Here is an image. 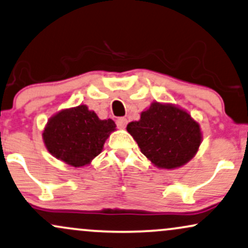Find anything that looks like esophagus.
Returning <instances> with one entry per match:
<instances>
[{
	"label": "esophagus",
	"mask_w": 248,
	"mask_h": 248,
	"mask_svg": "<svg viewBox=\"0 0 248 248\" xmlns=\"http://www.w3.org/2000/svg\"><path fill=\"white\" fill-rule=\"evenodd\" d=\"M116 124H117V126L119 127V129H124L127 124V119L125 117H119L117 121H116Z\"/></svg>",
	"instance_id": "1"
}]
</instances>
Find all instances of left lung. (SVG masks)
Listing matches in <instances>:
<instances>
[{"instance_id": "8db88e82", "label": "left lung", "mask_w": 248, "mask_h": 248, "mask_svg": "<svg viewBox=\"0 0 248 248\" xmlns=\"http://www.w3.org/2000/svg\"><path fill=\"white\" fill-rule=\"evenodd\" d=\"M126 130L141 153L162 170L187 164L202 142L200 124L186 110L170 103L153 102L139 121L127 124Z\"/></svg>"}]
</instances>
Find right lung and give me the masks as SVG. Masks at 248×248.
<instances>
[{
	"label": "right lung",
	"instance_id": "add662e5",
	"mask_svg": "<svg viewBox=\"0 0 248 248\" xmlns=\"http://www.w3.org/2000/svg\"><path fill=\"white\" fill-rule=\"evenodd\" d=\"M115 130L112 119L102 121L88 107L80 104L52 116L43 131V140L54 158L73 167H83L102 152Z\"/></svg>",
	"mask_w": 248,
	"mask_h": 248
}]
</instances>
